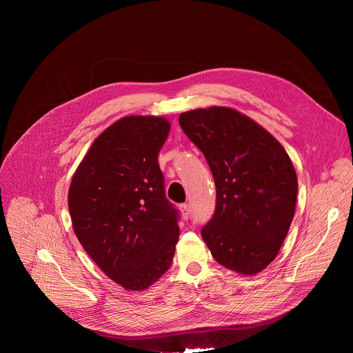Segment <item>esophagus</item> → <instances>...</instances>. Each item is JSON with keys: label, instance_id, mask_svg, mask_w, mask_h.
Here are the masks:
<instances>
[{"label": "esophagus", "instance_id": "1", "mask_svg": "<svg viewBox=\"0 0 353 353\" xmlns=\"http://www.w3.org/2000/svg\"><path fill=\"white\" fill-rule=\"evenodd\" d=\"M180 210H181V214L184 219H188L190 216V208H189V205H186V203L180 205Z\"/></svg>", "mask_w": 353, "mask_h": 353}]
</instances>
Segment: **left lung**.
I'll return each instance as SVG.
<instances>
[{
    "instance_id": "left-lung-1",
    "label": "left lung",
    "mask_w": 353,
    "mask_h": 353,
    "mask_svg": "<svg viewBox=\"0 0 353 353\" xmlns=\"http://www.w3.org/2000/svg\"><path fill=\"white\" fill-rule=\"evenodd\" d=\"M179 123L205 154L216 184V210L203 240L226 269L262 272L294 214L298 177L290 157L268 130L229 107L190 110Z\"/></svg>"
}]
</instances>
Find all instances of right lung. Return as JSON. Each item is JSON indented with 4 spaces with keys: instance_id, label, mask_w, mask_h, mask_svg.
<instances>
[{
    "instance_id": "right-lung-1",
    "label": "right lung",
    "mask_w": 353,
    "mask_h": 353,
    "mask_svg": "<svg viewBox=\"0 0 353 353\" xmlns=\"http://www.w3.org/2000/svg\"><path fill=\"white\" fill-rule=\"evenodd\" d=\"M170 132L164 117L128 116L88 148L68 189L72 229L94 263L127 290H144L169 270L179 212L157 161Z\"/></svg>"
}]
</instances>
